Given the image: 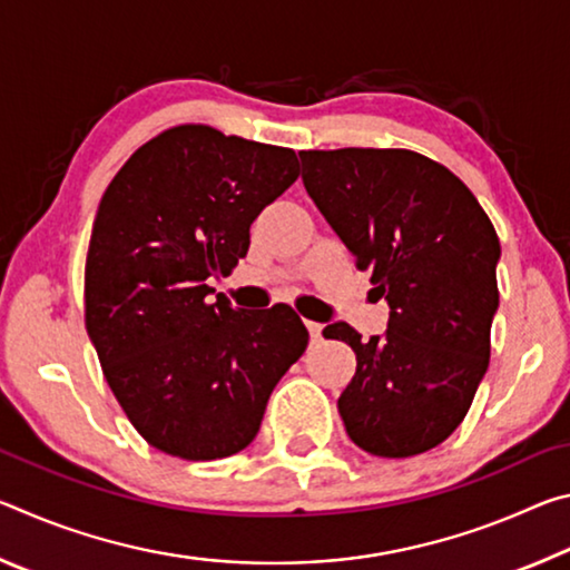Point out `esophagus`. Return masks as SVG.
<instances>
[{"label": "esophagus", "mask_w": 570, "mask_h": 570, "mask_svg": "<svg viewBox=\"0 0 570 570\" xmlns=\"http://www.w3.org/2000/svg\"><path fill=\"white\" fill-rule=\"evenodd\" d=\"M306 330H308V334H312V340H320L324 326L320 322H306Z\"/></svg>", "instance_id": "esophagus-1"}]
</instances>
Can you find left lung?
Instances as JSON below:
<instances>
[{"mask_svg":"<svg viewBox=\"0 0 570 570\" xmlns=\"http://www.w3.org/2000/svg\"><path fill=\"white\" fill-rule=\"evenodd\" d=\"M302 180L326 224L372 272L390 306L387 332L362 340L324 326L356 354L340 402L354 445L412 458L440 445L470 410L490 360L500 240L478 198L412 150H304Z\"/></svg>","mask_w":570,"mask_h":570,"instance_id":"8db88e82","label":"left lung"}]
</instances>
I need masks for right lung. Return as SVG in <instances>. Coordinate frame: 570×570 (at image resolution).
<instances>
[{"instance_id": "1", "label": "right lung", "mask_w": 570, "mask_h": 570, "mask_svg": "<svg viewBox=\"0 0 570 570\" xmlns=\"http://www.w3.org/2000/svg\"><path fill=\"white\" fill-rule=\"evenodd\" d=\"M296 176L294 150L180 125L135 150L102 193L85 324L115 400L166 455L218 460L250 445L306 350L292 306L208 302V278L246 256L250 224Z\"/></svg>"}]
</instances>
